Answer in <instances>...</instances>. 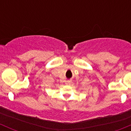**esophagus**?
<instances>
[{"label":"esophagus","instance_id":"esophagus-1","mask_svg":"<svg viewBox=\"0 0 131 131\" xmlns=\"http://www.w3.org/2000/svg\"><path fill=\"white\" fill-rule=\"evenodd\" d=\"M71 83H72V81H71V80H68V81L65 82V84H67V85H70Z\"/></svg>","mask_w":131,"mask_h":131}]
</instances>
